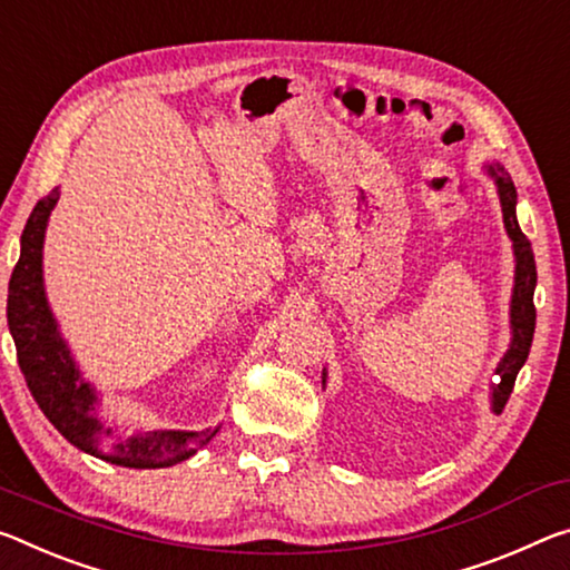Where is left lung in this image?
<instances>
[{
    "instance_id": "obj_1",
    "label": "left lung",
    "mask_w": 570,
    "mask_h": 570,
    "mask_svg": "<svg viewBox=\"0 0 570 570\" xmlns=\"http://www.w3.org/2000/svg\"><path fill=\"white\" fill-rule=\"evenodd\" d=\"M490 175L494 177L497 195H500L502 205V220L508 228V236L514 248V288H512V304H510V324H512V342L510 350L497 365V375L500 381L492 387V411L502 413L504 405L514 387V377H518L520 367L525 365L528 352L532 345V332H535V304H532V294H535L538 271H535V256H532L530 240L525 233L520 230L518 215H514V205H518V189H514L512 179L502 165H490ZM322 385L327 383V373H322Z\"/></svg>"
}]
</instances>
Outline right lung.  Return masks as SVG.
<instances>
[{"label": "right lung", "mask_w": 570, "mask_h": 570, "mask_svg": "<svg viewBox=\"0 0 570 570\" xmlns=\"http://www.w3.org/2000/svg\"><path fill=\"white\" fill-rule=\"evenodd\" d=\"M58 187L35 205L20 240V261L9 278L7 324L17 363L40 411L70 444L116 466L159 469L185 462L215 436L195 431H121L96 415V387L80 377L66 340L60 337L42 286V243Z\"/></svg>", "instance_id": "add662e5"}]
</instances>
